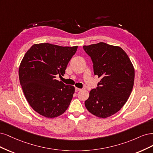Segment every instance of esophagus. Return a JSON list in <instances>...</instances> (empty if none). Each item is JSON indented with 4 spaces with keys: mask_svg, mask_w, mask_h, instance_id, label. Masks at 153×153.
<instances>
[{
    "mask_svg": "<svg viewBox=\"0 0 153 153\" xmlns=\"http://www.w3.org/2000/svg\"><path fill=\"white\" fill-rule=\"evenodd\" d=\"M80 90H81L80 88H77V87H76V88H75V91H76V92H77V91H80Z\"/></svg>",
    "mask_w": 153,
    "mask_h": 153,
    "instance_id": "obj_1",
    "label": "esophagus"
}]
</instances>
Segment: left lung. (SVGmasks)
Instances as JSON below:
<instances>
[{"label": "left lung", "mask_w": 153, "mask_h": 153, "mask_svg": "<svg viewBox=\"0 0 153 153\" xmlns=\"http://www.w3.org/2000/svg\"><path fill=\"white\" fill-rule=\"evenodd\" d=\"M83 48L91 58L94 74L101 78L98 87L90 91L85 106L95 116L108 117L121 109L131 94L135 78L134 65L119 46L102 42Z\"/></svg>", "instance_id": "obj_1"}]
</instances>
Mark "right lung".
<instances>
[{"label": "right lung", "instance_id": "obj_1", "mask_svg": "<svg viewBox=\"0 0 153 153\" xmlns=\"http://www.w3.org/2000/svg\"><path fill=\"white\" fill-rule=\"evenodd\" d=\"M77 46L35 44L24 55L19 67V79L29 105L40 115L53 118L65 112L75 88L56 79L63 75Z\"/></svg>", "mask_w": 153, "mask_h": 153}]
</instances>
